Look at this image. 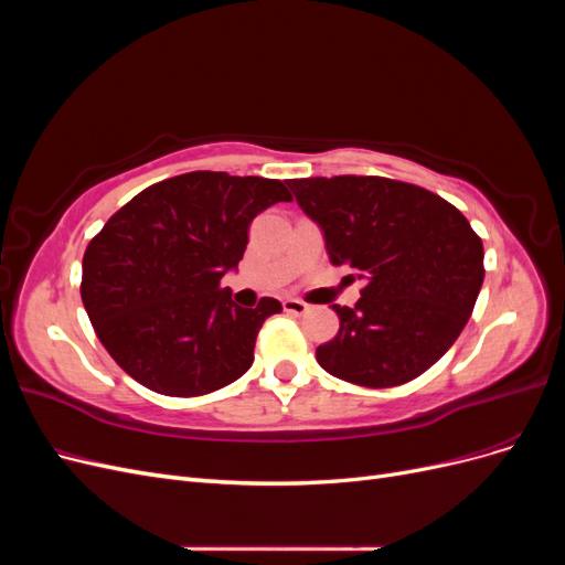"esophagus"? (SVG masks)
<instances>
[{"label": "esophagus", "instance_id": "1", "mask_svg": "<svg viewBox=\"0 0 565 565\" xmlns=\"http://www.w3.org/2000/svg\"><path fill=\"white\" fill-rule=\"evenodd\" d=\"M282 309H285L287 313H292V316H303V313L311 311V306L299 301V299H285V301H282Z\"/></svg>", "mask_w": 565, "mask_h": 565}]
</instances>
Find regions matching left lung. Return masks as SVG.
<instances>
[{"label": "left lung", "instance_id": "1", "mask_svg": "<svg viewBox=\"0 0 565 565\" xmlns=\"http://www.w3.org/2000/svg\"><path fill=\"white\" fill-rule=\"evenodd\" d=\"M320 226L330 262L365 280L353 309L332 303L339 332L316 349L344 382L388 388L446 353L483 285V243L448 200L384 177L287 181Z\"/></svg>", "mask_w": 565, "mask_h": 565}]
</instances>
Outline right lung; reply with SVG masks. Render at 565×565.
<instances>
[{"label":"right lung","mask_w":565,"mask_h":565,"mask_svg":"<svg viewBox=\"0 0 565 565\" xmlns=\"http://www.w3.org/2000/svg\"><path fill=\"white\" fill-rule=\"evenodd\" d=\"M292 195L276 179L191 172L146 188L115 212L82 259V303L129 377L193 398L254 363V344L278 299L243 309L221 289L237 270L252 218Z\"/></svg>","instance_id":"right-lung-1"}]
</instances>
